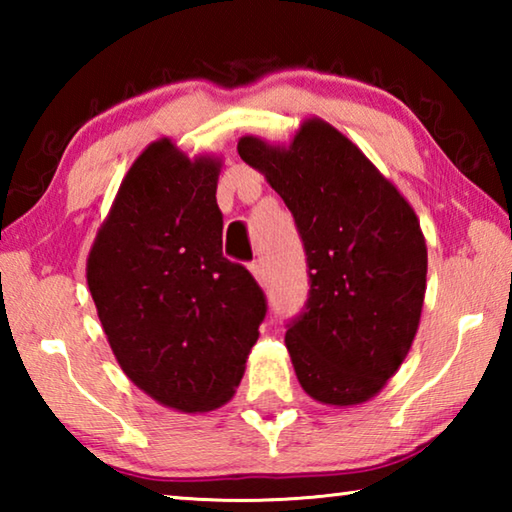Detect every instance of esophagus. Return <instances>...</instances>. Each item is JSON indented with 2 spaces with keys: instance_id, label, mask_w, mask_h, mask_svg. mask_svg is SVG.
<instances>
[{
  "instance_id": "34e87169",
  "label": "esophagus",
  "mask_w": 512,
  "mask_h": 512,
  "mask_svg": "<svg viewBox=\"0 0 512 512\" xmlns=\"http://www.w3.org/2000/svg\"><path fill=\"white\" fill-rule=\"evenodd\" d=\"M250 273H253L255 280L264 287V284H266V268H264L262 262H259V259H257V262L250 264Z\"/></svg>"
}]
</instances>
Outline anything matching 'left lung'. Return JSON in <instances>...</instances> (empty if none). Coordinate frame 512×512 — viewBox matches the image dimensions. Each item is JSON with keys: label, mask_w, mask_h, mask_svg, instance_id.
Returning <instances> with one entry per match:
<instances>
[{"label": "left lung", "mask_w": 512, "mask_h": 512, "mask_svg": "<svg viewBox=\"0 0 512 512\" xmlns=\"http://www.w3.org/2000/svg\"><path fill=\"white\" fill-rule=\"evenodd\" d=\"M237 151L282 196L305 246L309 298L284 336L300 386L332 406L370 400L420 325L427 244L418 216L323 119H307L287 149L246 135Z\"/></svg>", "instance_id": "left-lung-1"}]
</instances>
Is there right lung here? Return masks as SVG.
Wrapping results in <instances>:
<instances>
[{"mask_svg":"<svg viewBox=\"0 0 512 512\" xmlns=\"http://www.w3.org/2000/svg\"><path fill=\"white\" fill-rule=\"evenodd\" d=\"M221 162L149 144L121 180L88 257V287L121 370L169 409L235 395L266 316L246 266L223 257Z\"/></svg>","mask_w":512,"mask_h":512,"instance_id":"obj_1","label":"right lung"}]
</instances>
